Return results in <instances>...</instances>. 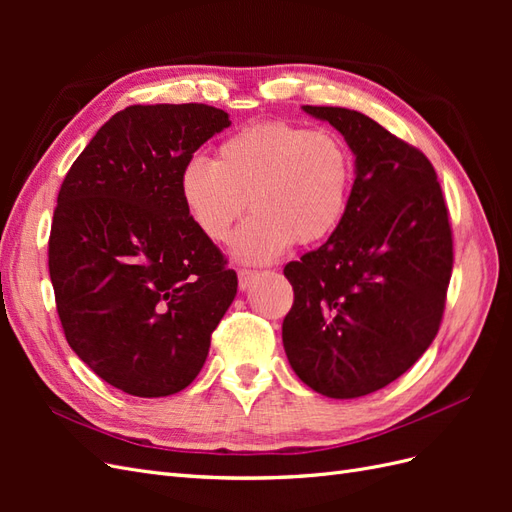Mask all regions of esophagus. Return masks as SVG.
<instances>
[{
	"mask_svg": "<svg viewBox=\"0 0 512 512\" xmlns=\"http://www.w3.org/2000/svg\"><path fill=\"white\" fill-rule=\"evenodd\" d=\"M256 277H258L256 271H252V269H241V271H239V288H241V290H247V288H250V286L254 284Z\"/></svg>",
	"mask_w": 512,
	"mask_h": 512,
	"instance_id": "obj_1",
	"label": "esophagus"
}]
</instances>
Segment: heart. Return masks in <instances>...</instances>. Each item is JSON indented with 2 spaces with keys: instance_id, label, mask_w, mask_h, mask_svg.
<instances>
[{
  "instance_id": "heart-1",
  "label": "heart",
  "mask_w": 512,
  "mask_h": 512,
  "mask_svg": "<svg viewBox=\"0 0 512 512\" xmlns=\"http://www.w3.org/2000/svg\"><path fill=\"white\" fill-rule=\"evenodd\" d=\"M354 177L352 153L327 130L265 121L228 136L215 160L192 158L179 177L185 211L203 235L224 241L247 205L230 250L269 262L290 243L314 245L342 224Z\"/></svg>"
}]
</instances>
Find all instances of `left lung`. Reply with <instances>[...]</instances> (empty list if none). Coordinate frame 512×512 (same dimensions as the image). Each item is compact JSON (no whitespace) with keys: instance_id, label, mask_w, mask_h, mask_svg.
I'll return each instance as SVG.
<instances>
[{"instance_id":"left-lung-1","label":"left lung","mask_w":512,"mask_h":512,"mask_svg":"<svg viewBox=\"0 0 512 512\" xmlns=\"http://www.w3.org/2000/svg\"><path fill=\"white\" fill-rule=\"evenodd\" d=\"M303 111L344 136L354 183L329 241L284 269L294 303L282 342L309 389L354 399L406 374L431 346L453 269L451 226L421 151L359 111Z\"/></svg>"}]
</instances>
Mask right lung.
Instances as JSON below:
<instances>
[{"label": "right lung", "instance_id": "right-lung-1", "mask_svg": "<svg viewBox=\"0 0 512 512\" xmlns=\"http://www.w3.org/2000/svg\"><path fill=\"white\" fill-rule=\"evenodd\" d=\"M230 126L207 104H134L108 119L61 183L49 273L70 348L134 397L183 391L235 301L237 273L185 211L179 177Z\"/></svg>", "mask_w": 512, "mask_h": 512}]
</instances>
